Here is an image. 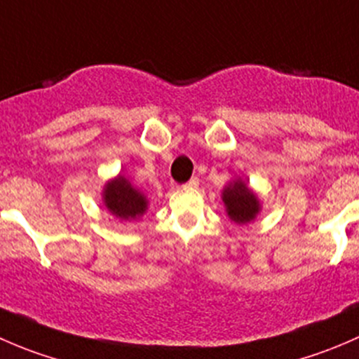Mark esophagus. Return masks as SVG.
<instances>
[{
    "label": "esophagus",
    "mask_w": 359,
    "mask_h": 359,
    "mask_svg": "<svg viewBox=\"0 0 359 359\" xmlns=\"http://www.w3.org/2000/svg\"><path fill=\"white\" fill-rule=\"evenodd\" d=\"M198 186H200V179H198V177H193V179L186 184V187H189V189H196Z\"/></svg>",
    "instance_id": "1"
}]
</instances>
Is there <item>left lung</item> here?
Here are the masks:
<instances>
[{"label": "left lung", "instance_id": "left-lung-1", "mask_svg": "<svg viewBox=\"0 0 359 359\" xmlns=\"http://www.w3.org/2000/svg\"><path fill=\"white\" fill-rule=\"evenodd\" d=\"M222 201L231 222L238 224V226L255 220L262 210V203H260L257 193L241 177H236L224 187Z\"/></svg>", "mask_w": 359, "mask_h": 359}]
</instances>
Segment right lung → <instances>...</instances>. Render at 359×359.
Returning a JSON list of instances; mask_svg holds the SVG:
<instances>
[{
  "label": "right lung",
  "mask_w": 359,
  "mask_h": 359,
  "mask_svg": "<svg viewBox=\"0 0 359 359\" xmlns=\"http://www.w3.org/2000/svg\"><path fill=\"white\" fill-rule=\"evenodd\" d=\"M102 203L111 215L121 220H137L147 212L149 200L140 189H137L125 175L118 173L114 179L104 184Z\"/></svg>",
  "instance_id": "obj_1"
}]
</instances>
